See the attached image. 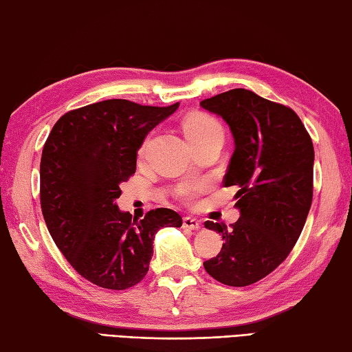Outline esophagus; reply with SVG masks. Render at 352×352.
I'll return each mask as SVG.
<instances>
[{
	"instance_id": "obj_1",
	"label": "esophagus",
	"mask_w": 352,
	"mask_h": 352,
	"mask_svg": "<svg viewBox=\"0 0 352 352\" xmlns=\"http://www.w3.org/2000/svg\"><path fill=\"white\" fill-rule=\"evenodd\" d=\"M183 227L184 229H190V230H199L201 229V221L194 217H184L183 218Z\"/></svg>"
}]
</instances>
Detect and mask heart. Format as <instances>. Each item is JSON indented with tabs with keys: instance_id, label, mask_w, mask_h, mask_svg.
Listing matches in <instances>:
<instances>
[{
	"instance_id": "heart-1",
	"label": "heart",
	"mask_w": 352,
	"mask_h": 352,
	"mask_svg": "<svg viewBox=\"0 0 352 352\" xmlns=\"http://www.w3.org/2000/svg\"><path fill=\"white\" fill-rule=\"evenodd\" d=\"M184 134L186 139L197 140L203 139V137L213 135V134H223L221 125L208 114H194L186 119L184 122ZM204 188L203 183H186L182 184L177 190V195L180 197L183 201L192 203L195 199L198 192H201Z\"/></svg>"
}]
</instances>
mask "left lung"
Here are the masks:
<instances>
[{
    "label": "left lung",
    "instance_id": "8db88e82",
    "mask_svg": "<svg viewBox=\"0 0 352 352\" xmlns=\"http://www.w3.org/2000/svg\"><path fill=\"white\" fill-rule=\"evenodd\" d=\"M199 105L232 131L235 151L224 186L239 188L232 229L206 223L224 244L204 268L224 285L245 287L272 273L304 229L313 201V142L292 108L250 89H230Z\"/></svg>",
    "mask_w": 352,
    "mask_h": 352
}]
</instances>
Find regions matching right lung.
I'll use <instances>...</instances> for the list:
<instances>
[{
    "mask_svg": "<svg viewBox=\"0 0 352 352\" xmlns=\"http://www.w3.org/2000/svg\"><path fill=\"white\" fill-rule=\"evenodd\" d=\"M109 99L67 113L54 123L41 157V208L68 263L93 284L125 290L146 276L155 233L182 227L175 210L133 218L119 209L120 184L135 172L137 151L177 111Z\"/></svg>",
    "mask_w": 352,
    "mask_h": 352,
    "instance_id": "obj_1",
    "label": "right lung"
}]
</instances>
